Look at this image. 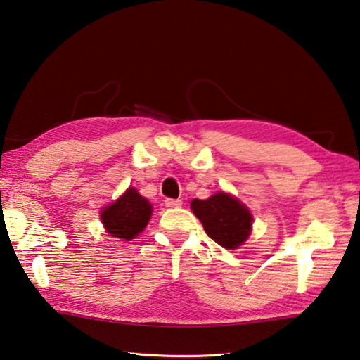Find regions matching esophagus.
Instances as JSON below:
<instances>
[{"mask_svg":"<svg viewBox=\"0 0 360 360\" xmlns=\"http://www.w3.org/2000/svg\"><path fill=\"white\" fill-rule=\"evenodd\" d=\"M165 205L167 208H177V207H181V200H179V199H166Z\"/></svg>","mask_w":360,"mask_h":360,"instance_id":"1","label":"esophagus"}]
</instances>
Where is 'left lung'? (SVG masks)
<instances>
[{"label":"left lung","instance_id":"1","mask_svg":"<svg viewBox=\"0 0 360 360\" xmlns=\"http://www.w3.org/2000/svg\"><path fill=\"white\" fill-rule=\"evenodd\" d=\"M191 210L210 238L226 249H238L252 230L249 208L232 194L219 191L205 200L194 199Z\"/></svg>","mask_w":360,"mask_h":360}]
</instances>
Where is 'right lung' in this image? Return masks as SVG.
Here are the masks:
<instances>
[{
    "mask_svg": "<svg viewBox=\"0 0 360 360\" xmlns=\"http://www.w3.org/2000/svg\"><path fill=\"white\" fill-rule=\"evenodd\" d=\"M152 210V203L136 188H128L116 202L101 210L100 218L111 236L130 241L146 229Z\"/></svg>",
    "mask_w": 360,
    "mask_h": 360,
    "instance_id": "right-lung-1",
    "label": "right lung"
}]
</instances>
